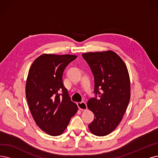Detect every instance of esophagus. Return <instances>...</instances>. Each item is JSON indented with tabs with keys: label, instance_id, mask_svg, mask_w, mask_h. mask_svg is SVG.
Masks as SVG:
<instances>
[{
	"label": "esophagus",
	"instance_id": "obj_1",
	"mask_svg": "<svg viewBox=\"0 0 158 158\" xmlns=\"http://www.w3.org/2000/svg\"><path fill=\"white\" fill-rule=\"evenodd\" d=\"M77 106L78 107V108L80 110H82V111H85L87 110V104L85 102H78L77 103Z\"/></svg>",
	"mask_w": 158,
	"mask_h": 158
}]
</instances>
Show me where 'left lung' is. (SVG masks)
Masks as SVG:
<instances>
[{"label": "left lung", "instance_id": "8db88e82", "mask_svg": "<svg viewBox=\"0 0 158 158\" xmlns=\"http://www.w3.org/2000/svg\"><path fill=\"white\" fill-rule=\"evenodd\" d=\"M82 56L93 74L96 94L87 104L94 115L88 127L94 135L105 136L117 127L129 104L128 69L121 57L111 50L84 53Z\"/></svg>", "mask_w": 158, "mask_h": 158}]
</instances>
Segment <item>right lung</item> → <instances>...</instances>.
<instances>
[{
	"label": "right lung",
	"instance_id": "1",
	"mask_svg": "<svg viewBox=\"0 0 158 158\" xmlns=\"http://www.w3.org/2000/svg\"><path fill=\"white\" fill-rule=\"evenodd\" d=\"M75 55L43 54L31 65L26 83V97L36 124L48 135L64 133L78 111L62 81V75Z\"/></svg>",
	"mask_w": 158,
	"mask_h": 158
}]
</instances>
